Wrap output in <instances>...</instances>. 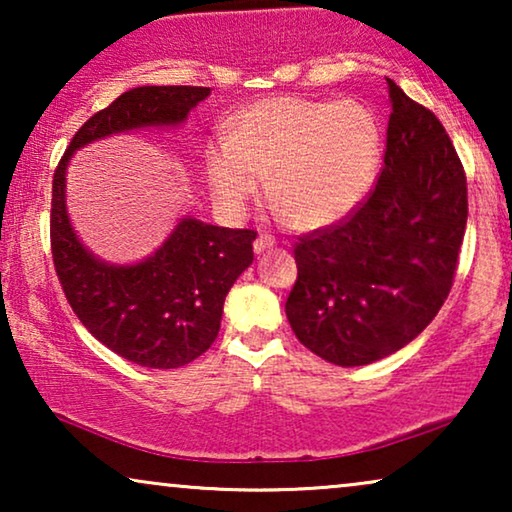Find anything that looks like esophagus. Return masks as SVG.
I'll return each mask as SVG.
<instances>
[{"instance_id": "esophagus-1", "label": "esophagus", "mask_w": 512, "mask_h": 512, "mask_svg": "<svg viewBox=\"0 0 512 512\" xmlns=\"http://www.w3.org/2000/svg\"><path fill=\"white\" fill-rule=\"evenodd\" d=\"M272 247H275V237H270V235H258L256 237V242H254L256 254H263V251H268Z\"/></svg>"}]
</instances>
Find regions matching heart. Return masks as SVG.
<instances>
[{
  "mask_svg": "<svg viewBox=\"0 0 512 512\" xmlns=\"http://www.w3.org/2000/svg\"><path fill=\"white\" fill-rule=\"evenodd\" d=\"M382 132L352 100L268 97L230 123V137L205 151V174L226 212L244 205L268 177V193L296 228L314 230L352 214L373 186Z\"/></svg>",
  "mask_w": 512,
  "mask_h": 512,
  "instance_id": "b5f03b06",
  "label": "heart"
}]
</instances>
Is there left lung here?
I'll return each mask as SVG.
<instances>
[{
  "instance_id": "left-lung-1",
  "label": "left lung",
  "mask_w": 512,
  "mask_h": 512,
  "mask_svg": "<svg viewBox=\"0 0 512 512\" xmlns=\"http://www.w3.org/2000/svg\"><path fill=\"white\" fill-rule=\"evenodd\" d=\"M389 83L384 167L340 223L307 233L286 317L303 345L335 366L398 352L450 296L468 219L466 174L443 123Z\"/></svg>"
}]
</instances>
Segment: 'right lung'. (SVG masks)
<instances>
[{
    "label": "right lung",
    "instance_id": "right-lung-1",
    "mask_svg": "<svg viewBox=\"0 0 512 512\" xmlns=\"http://www.w3.org/2000/svg\"><path fill=\"white\" fill-rule=\"evenodd\" d=\"M209 93L202 86L128 90L81 125L53 174L51 251L62 291L93 338L144 368H181L212 347L230 286L254 261L256 233L186 216L144 261L104 263L69 223L67 165L97 139L184 123Z\"/></svg>",
    "mask_w": 512,
    "mask_h": 512
}]
</instances>
